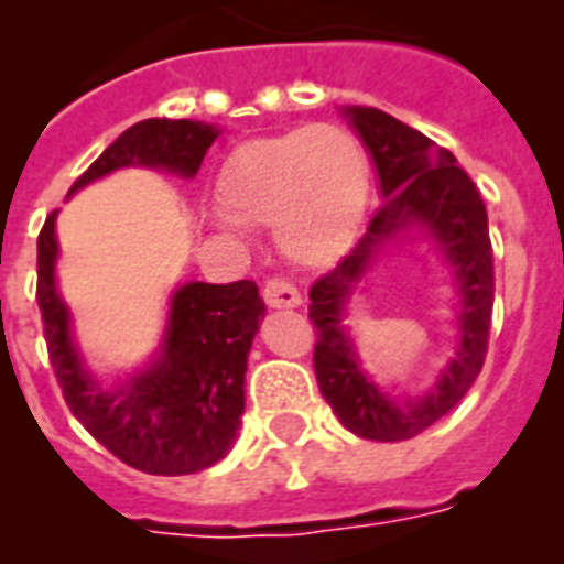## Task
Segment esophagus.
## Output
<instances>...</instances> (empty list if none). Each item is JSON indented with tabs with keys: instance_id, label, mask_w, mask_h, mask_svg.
<instances>
[{
	"instance_id": "1",
	"label": "esophagus",
	"mask_w": 564,
	"mask_h": 564,
	"mask_svg": "<svg viewBox=\"0 0 564 564\" xmlns=\"http://www.w3.org/2000/svg\"><path fill=\"white\" fill-rule=\"evenodd\" d=\"M263 299H265V304H269V307H272V310L301 307L299 286H292L290 281H281V278H272V281H265Z\"/></svg>"
}]
</instances>
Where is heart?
I'll return each mask as SVG.
<instances>
[{"mask_svg": "<svg viewBox=\"0 0 564 564\" xmlns=\"http://www.w3.org/2000/svg\"><path fill=\"white\" fill-rule=\"evenodd\" d=\"M369 195L360 140L330 122L246 140L216 178L221 228H272L281 254L304 269H327L351 254Z\"/></svg>", "mask_w": 564, "mask_h": 564, "instance_id": "obj_1", "label": "heart"}]
</instances>
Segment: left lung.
I'll return each instance as SVG.
<instances>
[{"label":"left lung","instance_id":"left-lung-1","mask_svg":"<svg viewBox=\"0 0 564 564\" xmlns=\"http://www.w3.org/2000/svg\"><path fill=\"white\" fill-rule=\"evenodd\" d=\"M339 113L375 163L383 204L360 246L310 290V318L318 330L313 366L345 427L375 442H403L454 410L482 369L495 304L489 216L474 181L430 137L377 108L345 105ZM421 245L452 274L457 343L436 384L419 395H392L361 366L347 316L352 295L383 256Z\"/></svg>","mask_w":564,"mask_h":564}]
</instances>
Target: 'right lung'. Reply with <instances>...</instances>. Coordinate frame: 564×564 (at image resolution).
I'll list each match as a JSON object with an SVG mask.
<instances>
[{
	"mask_svg": "<svg viewBox=\"0 0 564 564\" xmlns=\"http://www.w3.org/2000/svg\"><path fill=\"white\" fill-rule=\"evenodd\" d=\"M221 134L195 119H143L113 140L69 189L119 170H158L189 181ZM57 210L37 239V304L52 369L75 419L137 471L178 477L230 454L246 412L248 351L265 304L254 281L178 283L161 343L126 375L101 377L84 357L73 310L57 286Z\"/></svg>",
	"mask_w": 564,
	"mask_h": 564,
	"instance_id": "add662e5",
	"label": "right lung"
}]
</instances>
